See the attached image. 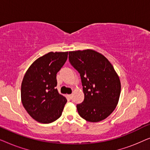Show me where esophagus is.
Masks as SVG:
<instances>
[{
  "instance_id": "esophagus-1",
  "label": "esophagus",
  "mask_w": 150,
  "mask_h": 150,
  "mask_svg": "<svg viewBox=\"0 0 150 150\" xmlns=\"http://www.w3.org/2000/svg\"><path fill=\"white\" fill-rule=\"evenodd\" d=\"M68 98L69 99H71V98H72V94H69V95H68Z\"/></svg>"
}]
</instances>
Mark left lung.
I'll use <instances>...</instances> for the list:
<instances>
[{
  "label": "left lung",
  "instance_id": "left-lung-1",
  "mask_svg": "<svg viewBox=\"0 0 150 150\" xmlns=\"http://www.w3.org/2000/svg\"><path fill=\"white\" fill-rule=\"evenodd\" d=\"M69 61L80 73L85 99L77 104L80 116L90 122L104 120L117 105L120 77L110 61L91 49L69 52Z\"/></svg>",
  "mask_w": 150,
  "mask_h": 150
}]
</instances>
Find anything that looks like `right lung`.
<instances>
[{
	"mask_svg": "<svg viewBox=\"0 0 150 150\" xmlns=\"http://www.w3.org/2000/svg\"><path fill=\"white\" fill-rule=\"evenodd\" d=\"M68 52H50L30 65L22 80L21 100L26 112L42 124L62 115L66 98L59 93L57 74L67 61Z\"/></svg>",
	"mask_w": 150,
	"mask_h": 150,
	"instance_id": "add662e5",
	"label": "right lung"
}]
</instances>
